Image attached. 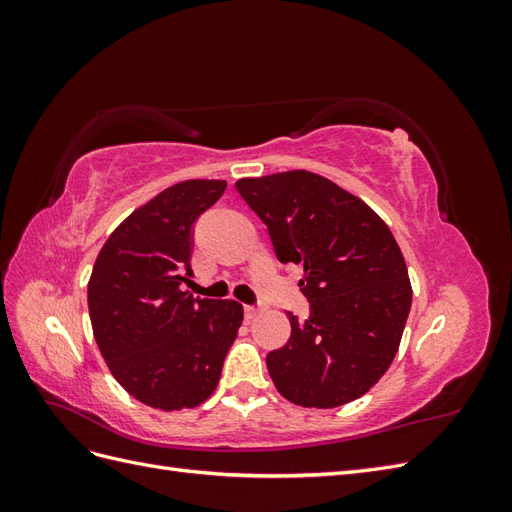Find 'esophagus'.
<instances>
[{
    "label": "esophagus",
    "instance_id": "esophagus-1",
    "mask_svg": "<svg viewBox=\"0 0 512 512\" xmlns=\"http://www.w3.org/2000/svg\"><path fill=\"white\" fill-rule=\"evenodd\" d=\"M243 312H245V318H247V320H252V318H256V314L260 312V307H256V305H245Z\"/></svg>",
    "mask_w": 512,
    "mask_h": 512
}]
</instances>
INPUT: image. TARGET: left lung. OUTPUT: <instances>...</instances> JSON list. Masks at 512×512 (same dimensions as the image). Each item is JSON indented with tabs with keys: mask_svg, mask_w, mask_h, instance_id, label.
<instances>
[{
	"mask_svg": "<svg viewBox=\"0 0 512 512\" xmlns=\"http://www.w3.org/2000/svg\"><path fill=\"white\" fill-rule=\"evenodd\" d=\"M275 256L303 267L309 318L292 312L290 339L267 354L275 389L303 408L365 395L393 363L412 305L406 260L363 200L307 170L239 179Z\"/></svg>",
	"mask_w": 512,
	"mask_h": 512,
	"instance_id": "8db88e82",
	"label": "left lung"
}]
</instances>
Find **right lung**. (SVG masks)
Returning a JSON list of instances; mask_svg holds the SVG:
<instances>
[{
	"label": "right lung",
	"instance_id": "add662e5",
	"mask_svg": "<svg viewBox=\"0 0 512 512\" xmlns=\"http://www.w3.org/2000/svg\"><path fill=\"white\" fill-rule=\"evenodd\" d=\"M224 190L220 179L164 190L117 226L91 271L89 318L108 369L164 412L209 399L243 322L241 303L181 290L194 275V224Z\"/></svg>",
	"mask_w": 512,
	"mask_h": 512
}]
</instances>
